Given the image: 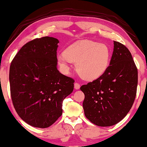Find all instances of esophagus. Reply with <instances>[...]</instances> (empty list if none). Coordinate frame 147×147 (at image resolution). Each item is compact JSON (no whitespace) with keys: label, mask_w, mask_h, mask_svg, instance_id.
<instances>
[{"label":"esophagus","mask_w":147,"mask_h":147,"mask_svg":"<svg viewBox=\"0 0 147 147\" xmlns=\"http://www.w3.org/2000/svg\"><path fill=\"white\" fill-rule=\"evenodd\" d=\"M75 88L76 90H79V88H80V84H79V83L75 82Z\"/></svg>","instance_id":"esophagus-1"}]
</instances>
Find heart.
I'll return each mask as SVG.
<instances>
[{
    "label": "heart",
    "instance_id": "b5f03b06",
    "mask_svg": "<svg viewBox=\"0 0 147 147\" xmlns=\"http://www.w3.org/2000/svg\"><path fill=\"white\" fill-rule=\"evenodd\" d=\"M111 57L109 48L105 44L84 40L76 42L57 56L59 66L68 71L71 62L76 63V70L86 80H94L105 73Z\"/></svg>",
    "mask_w": 147,
    "mask_h": 147
}]
</instances>
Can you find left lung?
I'll use <instances>...</instances> for the list:
<instances>
[{"label": "left lung", "mask_w": 147, "mask_h": 147, "mask_svg": "<svg viewBox=\"0 0 147 147\" xmlns=\"http://www.w3.org/2000/svg\"><path fill=\"white\" fill-rule=\"evenodd\" d=\"M138 86V69L129 49L114 41L109 66L99 78L83 85V107L93 124L109 127L125 117L133 105Z\"/></svg>", "instance_id": "8db88e82"}]
</instances>
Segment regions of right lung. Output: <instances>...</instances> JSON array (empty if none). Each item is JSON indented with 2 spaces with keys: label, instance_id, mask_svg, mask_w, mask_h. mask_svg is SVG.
I'll return each instance as SVG.
<instances>
[{
  "label": "right lung",
  "instance_id": "1",
  "mask_svg": "<svg viewBox=\"0 0 147 147\" xmlns=\"http://www.w3.org/2000/svg\"><path fill=\"white\" fill-rule=\"evenodd\" d=\"M59 40L35 38L25 44L12 60L10 92L14 108L27 124L47 128L62 114V102L72 92L75 80L57 68Z\"/></svg>",
  "mask_w": 147,
  "mask_h": 147
}]
</instances>
